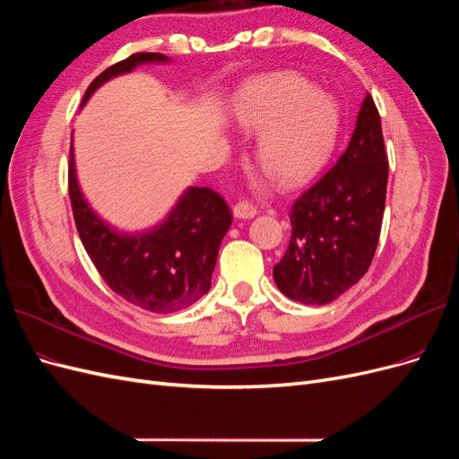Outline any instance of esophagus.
<instances>
[{
  "label": "esophagus",
  "mask_w": 459,
  "mask_h": 459,
  "mask_svg": "<svg viewBox=\"0 0 459 459\" xmlns=\"http://www.w3.org/2000/svg\"><path fill=\"white\" fill-rule=\"evenodd\" d=\"M232 213L236 219H251L257 215V208L255 205H251L249 202H238L232 208Z\"/></svg>",
  "instance_id": "obj_1"
}]
</instances>
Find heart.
I'll list each match as a JSON object with an SVG mask.
<instances>
[{
    "label": "heart",
    "mask_w": 459,
    "mask_h": 459,
    "mask_svg": "<svg viewBox=\"0 0 459 459\" xmlns=\"http://www.w3.org/2000/svg\"><path fill=\"white\" fill-rule=\"evenodd\" d=\"M229 117L238 131L257 135V161L284 186L326 166L342 129L335 99L295 72L246 80L230 99Z\"/></svg>",
    "instance_id": "heart-1"
}]
</instances>
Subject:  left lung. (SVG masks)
I'll return each instance as SVG.
<instances>
[{
	"mask_svg": "<svg viewBox=\"0 0 459 459\" xmlns=\"http://www.w3.org/2000/svg\"><path fill=\"white\" fill-rule=\"evenodd\" d=\"M387 179L379 112L366 93L347 151L291 205L290 246L273 269L286 298L326 305L366 274L379 242Z\"/></svg>",
	"mask_w": 459,
	"mask_h": 459,
	"instance_id": "1",
	"label": "left lung"
}]
</instances>
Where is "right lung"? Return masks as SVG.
<instances>
[{
    "mask_svg": "<svg viewBox=\"0 0 459 459\" xmlns=\"http://www.w3.org/2000/svg\"><path fill=\"white\" fill-rule=\"evenodd\" d=\"M161 53H135L107 68L87 87L82 107L108 80L141 65L169 63ZM68 192L82 244L99 274L126 301L168 315L196 303L212 288L219 246L232 215L212 188L188 186L168 217L143 232L117 230L83 198L70 144Z\"/></svg>",
    "mask_w": 459,
    "mask_h": 459,
    "instance_id": "add662e5",
    "label": "right lung"
}]
</instances>
